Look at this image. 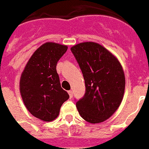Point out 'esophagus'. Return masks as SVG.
<instances>
[{
	"label": "esophagus",
	"mask_w": 149,
	"mask_h": 149,
	"mask_svg": "<svg viewBox=\"0 0 149 149\" xmlns=\"http://www.w3.org/2000/svg\"><path fill=\"white\" fill-rule=\"evenodd\" d=\"M68 94H69V96H70V97H73V91H68Z\"/></svg>",
	"instance_id": "esophagus-1"
}]
</instances>
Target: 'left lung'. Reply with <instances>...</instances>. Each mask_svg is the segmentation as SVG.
<instances>
[{
	"instance_id": "1",
	"label": "left lung",
	"mask_w": 149,
	"mask_h": 149,
	"mask_svg": "<svg viewBox=\"0 0 149 149\" xmlns=\"http://www.w3.org/2000/svg\"><path fill=\"white\" fill-rule=\"evenodd\" d=\"M85 80L86 94L76 102L79 114L89 123L106 120L122 102L125 77L120 62L109 50L94 42L70 47Z\"/></svg>"
}]
</instances>
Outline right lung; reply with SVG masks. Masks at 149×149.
<instances>
[{
    "label": "right lung",
    "instance_id": "obj_1",
    "mask_svg": "<svg viewBox=\"0 0 149 149\" xmlns=\"http://www.w3.org/2000/svg\"><path fill=\"white\" fill-rule=\"evenodd\" d=\"M67 46L47 42L35 51L19 79V92L27 109L43 121H52L59 114L69 94L61 87L56 65Z\"/></svg>",
    "mask_w": 149,
    "mask_h": 149
}]
</instances>
